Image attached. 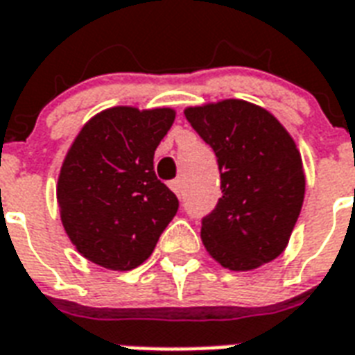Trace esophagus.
Instances as JSON below:
<instances>
[{
	"label": "esophagus",
	"instance_id": "34e87169",
	"mask_svg": "<svg viewBox=\"0 0 355 355\" xmlns=\"http://www.w3.org/2000/svg\"><path fill=\"white\" fill-rule=\"evenodd\" d=\"M170 189H172V191H174L178 196H181V194H183V180H180V178H178V180L170 181Z\"/></svg>",
	"mask_w": 355,
	"mask_h": 355
}]
</instances>
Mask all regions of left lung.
I'll list each match as a JSON object with an SVG mask.
<instances>
[{
	"label": "left lung",
	"mask_w": 355,
	"mask_h": 355,
	"mask_svg": "<svg viewBox=\"0 0 355 355\" xmlns=\"http://www.w3.org/2000/svg\"><path fill=\"white\" fill-rule=\"evenodd\" d=\"M185 116L213 148L222 198L202 218V241L230 270H254L289 244L300 215L306 175L289 131L244 100L189 107Z\"/></svg>",
	"instance_id": "left-lung-1"
}]
</instances>
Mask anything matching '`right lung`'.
<instances>
[{
    "label": "right lung",
    "mask_w": 355,
    "mask_h": 355,
    "mask_svg": "<svg viewBox=\"0 0 355 355\" xmlns=\"http://www.w3.org/2000/svg\"><path fill=\"white\" fill-rule=\"evenodd\" d=\"M174 109L112 107L85 123L57 183L66 235L79 254L109 270H131L152 255L180 202L153 170V153Z\"/></svg>",
    "instance_id": "add662e5"
}]
</instances>
